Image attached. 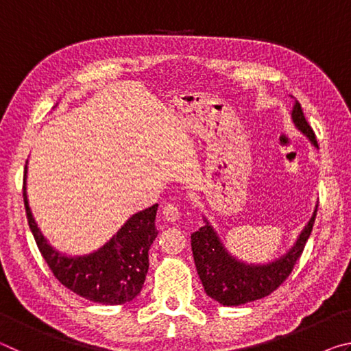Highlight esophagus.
<instances>
[{
    "instance_id": "34e87169",
    "label": "esophagus",
    "mask_w": 351,
    "mask_h": 351,
    "mask_svg": "<svg viewBox=\"0 0 351 351\" xmlns=\"http://www.w3.org/2000/svg\"><path fill=\"white\" fill-rule=\"evenodd\" d=\"M162 215L169 223H176L181 217V212L175 204H167L162 209Z\"/></svg>"
}]
</instances>
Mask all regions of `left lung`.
Returning <instances> with one entry per match:
<instances>
[{
	"label": "left lung",
	"mask_w": 351,
	"mask_h": 351,
	"mask_svg": "<svg viewBox=\"0 0 351 351\" xmlns=\"http://www.w3.org/2000/svg\"><path fill=\"white\" fill-rule=\"evenodd\" d=\"M291 119L295 128L304 133L314 147H317L316 136L308 125L302 106L297 100H294ZM316 212L317 204L310 221L305 224L295 243L287 252L276 260L261 265L246 263L234 257L224 247L209 219L203 217V228L192 234V251L195 266L203 282L206 294L226 306H239L269 295L287 280L295 261L304 252V247L311 235Z\"/></svg>",
	"instance_id": "1"
}]
</instances>
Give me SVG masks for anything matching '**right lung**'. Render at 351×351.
Listing matches in <instances>:
<instances>
[{"mask_svg":"<svg viewBox=\"0 0 351 351\" xmlns=\"http://www.w3.org/2000/svg\"><path fill=\"white\" fill-rule=\"evenodd\" d=\"M27 161L23 198L27 223L41 255L52 274L73 293L102 305H122L138 297L148 272V251L156 239L154 228L158 204L130 217L121 229L96 251L83 255H68L49 245L29 207Z\"/></svg>","mask_w":351,"mask_h":351,"instance_id":"add662e5","label":"right lung"}]
</instances>
